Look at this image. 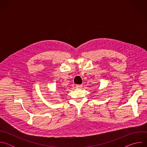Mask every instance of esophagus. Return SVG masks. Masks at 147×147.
I'll return each instance as SVG.
<instances>
[{"label":"esophagus","instance_id":"1","mask_svg":"<svg viewBox=\"0 0 147 147\" xmlns=\"http://www.w3.org/2000/svg\"><path fill=\"white\" fill-rule=\"evenodd\" d=\"M76 87L77 88H81L82 87V84H79V85H76Z\"/></svg>","mask_w":147,"mask_h":147}]
</instances>
